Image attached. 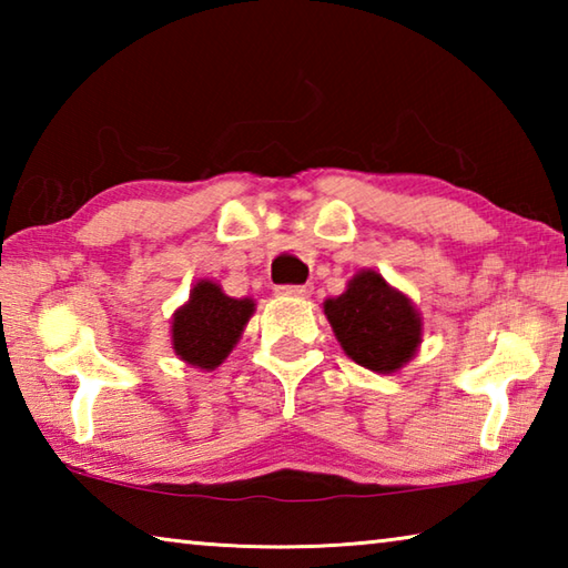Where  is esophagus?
I'll return each mask as SVG.
<instances>
[{
  "label": "esophagus",
  "mask_w": 568,
  "mask_h": 568,
  "mask_svg": "<svg viewBox=\"0 0 568 568\" xmlns=\"http://www.w3.org/2000/svg\"><path fill=\"white\" fill-rule=\"evenodd\" d=\"M313 287L311 285H277L275 293L283 297H307L311 295Z\"/></svg>",
  "instance_id": "1"
}]
</instances>
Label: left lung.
Here are the masks:
<instances>
[{
    "mask_svg": "<svg viewBox=\"0 0 568 568\" xmlns=\"http://www.w3.org/2000/svg\"><path fill=\"white\" fill-rule=\"evenodd\" d=\"M323 311L345 355L368 371L396 373L420 345L418 311L376 271L353 275L345 293L328 297Z\"/></svg>",
    "mask_w": 568,
    "mask_h": 568,
    "instance_id": "1",
    "label": "left lung"
}]
</instances>
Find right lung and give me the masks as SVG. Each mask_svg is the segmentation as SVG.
<instances>
[{
    "label": "right lung",
    "instance_id": "1",
    "mask_svg": "<svg viewBox=\"0 0 568 568\" xmlns=\"http://www.w3.org/2000/svg\"><path fill=\"white\" fill-rule=\"evenodd\" d=\"M255 303L230 297L213 281H200L172 315V348L187 365L215 371L243 335Z\"/></svg>",
    "mask_w": 568,
    "mask_h": 568
}]
</instances>
